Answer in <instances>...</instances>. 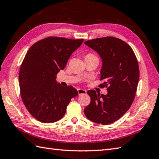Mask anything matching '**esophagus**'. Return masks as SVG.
<instances>
[{
    "mask_svg": "<svg viewBox=\"0 0 159 159\" xmlns=\"http://www.w3.org/2000/svg\"><path fill=\"white\" fill-rule=\"evenodd\" d=\"M78 93H79V95L85 94L87 93V91L85 89H78Z\"/></svg>",
    "mask_w": 159,
    "mask_h": 159,
    "instance_id": "obj_1",
    "label": "esophagus"
}]
</instances>
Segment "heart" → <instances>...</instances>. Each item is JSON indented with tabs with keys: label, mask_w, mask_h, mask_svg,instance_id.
<instances>
[{
	"label": "heart",
	"mask_w": 159,
	"mask_h": 159,
	"mask_svg": "<svg viewBox=\"0 0 159 159\" xmlns=\"http://www.w3.org/2000/svg\"><path fill=\"white\" fill-rule=\"evenodd\" d=\"M96 57V56H94L93 54H87L85 57Z\"/></svg>",
	"instance_id": "heart-1"
}]
</instances>
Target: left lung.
I'll return each instance as SVG.
<instances>
[{"mask_svg":"<svg viewBox=\"0 0 159 159\" xmlns=\"http://www.w3.org/2000/svg\"><path fill=\"white\" fill-rule=\"evenodd\" d=\"M85 44L102 59L100 80L104 82L101 85L108 86V93L100 95L89 90L91 102L84 113L93 122L110 124L124 115L133 102L139 79L137 59L128 43L113 37L89 40Z\"/></svg>","mask_w":159,"mask_h":159,"instance_id":"8db88e82","label":"left lung"}]
</instances>
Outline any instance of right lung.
I'll list each match as a JSON object with an SVG mask.
<instances>
[{"label":"right lung","mask_w":159,"mask_h":159,"mask_svg":"<svg viewBox=\"0 0 159 159\" xmlns=\"http://www.w3.org/2000/svg\"><path fill=\"white\" fill-rule=\"evenodd\" d=\"M83 42L50 37L35 43L26 53L19 73L20 93L29 113L41 122L61 119L71 99L78 95L73 87L57 83L56 75Z\"/></svg>","instance_id":"right-lung-1"}]
</instances>
